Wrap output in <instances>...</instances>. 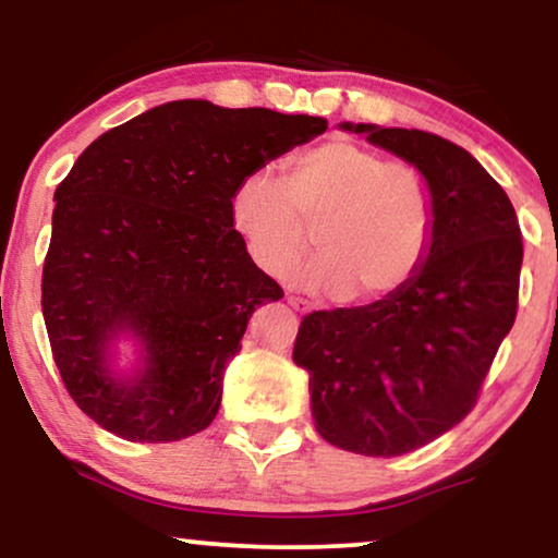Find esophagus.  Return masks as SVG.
<instances>
[{
    "label": "esophagus",
    "mask_w": 558,
    "mask_h": 558,
    "mask_svg": "<svg viewBox=\"0 0 558 558\" xmlns=\"http://www.w3.org/2000/svg\"><path fill=\"white\" fill-rule=\"evenodd\" d=\"M287 302L292 304V307H294L296 312H300V315H307V312L312 310V304H310L307 300H302V296H294V294H289V296H287Z\"/></svg>",
    "instance_id": "esophagus-1"
}]
</instances>
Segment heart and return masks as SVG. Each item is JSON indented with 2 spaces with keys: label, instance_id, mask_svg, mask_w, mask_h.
Masks as SVG:
<instances>
[{
  "label": "heart",
  "instance_id": "1",
  "mask_svg": "<svg viewBox=\"0 0 558 558\" xmlns=\"http://www.w3.org/2000/svg\"><path fill=\"white\" fill-rule=\"evenodd\" d=\"M231 220L248 256L274 279H287L312 248L319 262L307 284L380 304L424 269L437 233V201L411 162H388L345 136L294 157L284 182L251 172L233 190Z\"/></svg>",
  "mask_w": 558,
  "mask_h": 558
}]
</instances>
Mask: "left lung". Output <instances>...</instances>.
Returning <instances> with one entry per match:
<instances>
[{
  "instance_id": "1",
  "label": "left lung",
  "mask_w": 558,
  "mask_h": 558,
  "mask_svg": "<svg viewBox=\"0 0 558 558\" xmlns=\"http://www.w3.org/2000/svg\"><path fill=\"white\" fill-rule=\"evenodd\" d=\"M416 165L437 201L424 269L391 300L302 319L319 437L368 457L429 445L475 409L518 312L523 239L506 190L475 157L422 129L342 124Z\"/></svg>"
}]
</instances>
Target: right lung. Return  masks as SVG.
<instances>
[{"instance_id":"add662e5","label":"right lung","mask_w":558,"mask_h":558,"mask_svg":"<svg viewBox=\"0 0 558 558\" xmlns=\"http://www.w3.org/2000/svg\"><path fill=\"white\" fill-rule=\"evenodd\" d=\"M325 129L307 113L190 98L109 129L75 159L56 190L43 317L83 414L151 445L210 426L251 315L284 296L235 233L233 190ZM119 329L148 350L126 385L105 365Z\"/></svg>"}]
</instances>
